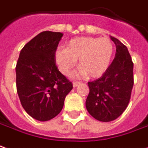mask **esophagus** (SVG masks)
Masks as SVG:
<instances>
[{
  "mask_svg": "<svg viewBox=\"0 0 148 148\" xmlns=\"http://www.w3.org/2000/svg\"><path fill=\"white\" fill-rule=\"evenodd\" d=\"M79 84H81L80 82H73V86H74V87H77Z\"/></svg>",
  "mask_w": 148,
  "mask_h": 148,
  "instance_id": "esophagus-1",
  "label": "esophagus"
}]
</instances>
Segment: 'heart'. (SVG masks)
<instances>
[{
    "instance_id": "1",
    "label": "heart",
    "mask_w": 148,
    "mask_h": 148,
    "mask_svg": "<svg viewBox=\"0 0 148 148\" xmlns=\"http://www.w3.org/2000/svg\"><path fill=\"white\" fill-rule=\"evenodd\" d=\"M114 45L107 38L78 37L67 42L66 48H58L54 58L60 71L70 74L78 59L80 70L73 74L87 75L97 78L105 74L110 67L114 55Z\"/></svg>"
}]
</instances>
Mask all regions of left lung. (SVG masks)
<instances>
[{
	"mask_svg": "<svg viewBox=\"0 0 148 148\" xmlns=\"http://www.w3.org/2000/svg\"><path fill=\"white\" fill-rule=\"evenodd\" d=\"M115 44V58L101 77L88 82L90 92L86 107L90 114L101 122H110L120 116L127 106L134 84L133 66L127 48L110 36Z\"/></svg>",
	"mask_w": 148,
	"mask_h": 148,
	"instance_id": "obj_1",
	"label": "left lung"
}]
</instances>
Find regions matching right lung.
Listing matches in <instances>:
<instances>
[{
    "label": "right lung",
    "instance_id": "add662e5",
    "mask_svg": "<svg viewBox=\"0 0 148 148\" xmlns=\"http://www.w3.org/2000/svg\"><path fill=\"white\" fill-rule=\"evenodd\" d=\"M63 34L45 31L21 50L16 66V91L25 110L38 121H48L62 110L73 89L58 70L54 58Z\"/></svg>",
    "mask_w": 148,
    "mask_h": 148
}]
</instances>
